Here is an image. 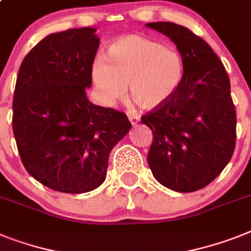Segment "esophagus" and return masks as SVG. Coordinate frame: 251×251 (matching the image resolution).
<instances>
[{
  "mask_svg": "<svg viewBox=\"0 0 251 251\" xmlns=\"http://www.w3.org/2000/svg\"><path fill=\"white\" fill-rule=\"evenodd\" d=\"M128 118H129V122L132 123V126H136V124L140 122V115H136V114H128Z\"/></svg>",
  "mask_w": 251,
  "mask_h": 251,
  "instance_id": "esophagus-1",
  "label": "esophagus"
}]
</instances>
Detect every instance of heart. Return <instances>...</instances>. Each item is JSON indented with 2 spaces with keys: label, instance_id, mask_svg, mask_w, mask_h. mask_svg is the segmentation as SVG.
<instances>
[{
  "label": "heart",
  "instance_id": "1",
  "mask_svg": "<svg viewBox=\"0 0 251 251\" xmlns=\"http://www.w3.org/2000/svg\"><path fill=\"white\" fill-rule=\"evenodd\" d=\"M185 61L178 50L142 36L122 37L107 47V57L96 56L91 68L93 86L105 105L127 95L145 110L163 106L183 79Z\"/></svg>",
  "mask_w": 251,
  "mask_h": 251
}]
</instances>
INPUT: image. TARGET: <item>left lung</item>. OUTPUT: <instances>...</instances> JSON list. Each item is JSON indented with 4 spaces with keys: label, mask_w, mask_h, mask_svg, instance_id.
<instances>
[{
    "label": "left lung",
    "mask_w": 251,
    "mask_h": 251,
    "mask_svg": "<svg viewBox=\"0 0 251 251\" xmlns=\"http://www.w3.org/2000/svg\"><path fill=\"white\" fill-rule=\"evenodd\" d=\"M146 26L167 36L185 61L175 96L141 118L154 134L148 163L155 179L177 192L208 186L231 160L236 110L225 66L204 39L175 23Z\"/></svg>",
    "instance_id": "8db88e82"
}]
</instances>
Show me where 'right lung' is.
Wrapping results in <instances>:
<instances>
[{"label": "right lung", "instance_id": "obj_1", "mask_svg": "<svg viewBox=\"0 0 251 251\" xmlns=\"http://www.w3.org/2000/svg\"><path fill=\"white\" fill-rule=\"evenodd\" d=\"M96 29H68L43 38L23 60L12 102V129L28 173L66 194L105 181L111 149L129 132L126 114L88 100Z\"/></svg>", "mask_w": 251, "mask_h": 251}]
</instances>
